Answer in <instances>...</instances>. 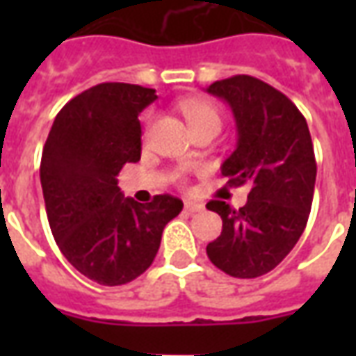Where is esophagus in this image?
Listing matches in <instances>:
<instances>
[{"instance_id":"1","label":"esophagus","mask_w":356,"mask_h":356,"mask_svg":"<svg viewBox=\"0 0 356 356\" xmlns=\"http://www.w3.org/2000/svg\"><path fill=\"white\" fill-rule=\"evenodd\" d=\"M202 209H204L202 204H196V202H185L186 213H198V211H202Z\"/></svg>"}]
</instances>
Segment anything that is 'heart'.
<instances>
[{"instance_id":"heart-1","label":"heart","mask_w":356,"mask_h":356,"mask_svg":"<svg viewBox=\"0 0 356 356\" xmlns=\"http://www.w3.org/2000/svg\"><path fill=\"white\" fill-rule=\"evenodd\" d=\"M179 110L185 116L186 124L194 131L204 129V127H213V129H221V112L217 110L216 104H211L206 99H185L179 102ZM177 181L181 185H185V177L179 173Z\"/></svg>"}]
</instances>
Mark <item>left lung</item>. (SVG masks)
I'll list each match as a JSON object with an SVG mask.
<instances>
[{
	"mask_svg": "<svg viewBox=\"0 0 356 356\" xmlns=\"http://www.w3.org/2000/svg\"><path fill=\"white\" fill-rule=\"evenodd\" d=\"M208 93L229 102L238 131L221 175L234 186L248 183L250 194L240 209L221 200L206 204L223 219L206 252L227 275L257 278L282 261L305 231L316 179L313 140L298 106L254 76L213 81Z\"/></svg>",
	"mask_w": 356,
	"mask_h": 356,
	"instance_id": "left-lung-1",
	"label": "left lung"
}]
</instances>
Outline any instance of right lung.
<instances>
[{"label": "right lung", "mask_w": 356, "mask_h": 356, "mask_svg": "<svg viewBox=\"0 0 356 356\" xmlns=\"http://www.w3.org/2000/svg\"><path fill=\"white\" fill-rule=\"evenodd\" d=\"M152 101L154 89L99 83L60 108L43 147L40 179L51 232L72 267L102 286L143 275L163 227L183 209L171 194L139 204L118 186L125 163L140 160L139 112Z\"/></svg>", "instance_id": "right-lung-1"}]
</instances>
